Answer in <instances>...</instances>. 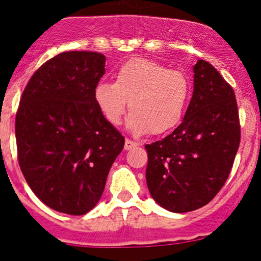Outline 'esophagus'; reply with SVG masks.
<instances>
[{
  "label": "esophagus",
  "mask_w": 261,
  "mask_h": 261,
  "mask_svg": "<svg viewBox=\"0 0 261 261\" xmlns=\"http://www.w3.org/2000/svg\"><path fill=\"white\" fill-rule=\"evenodd\" d=\"M135 146H138V143H135V141H133V140H128V139H126V140H125V149H126V150H130V149L135 148Z\"/></svg>",
  "instance_id": "esophagus-1"
}]
</instances>
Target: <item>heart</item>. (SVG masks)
I'll return each mask as SVG.
<instances>
[{"label":"heart","mask_w":261,"mask_h":261,"mask_svg":"<svg viewBox=\"0 0 261 261\" xmlns=\"http://www.w3.org/2000/svg\"><path fill=\"white\" fill-rule=\"evenodd\" d=\"M190 98L186 75L145 58H134L118 67L115 83L100 82L94 100L108 122L120 125L126 108V127L136 136L162 135L181 122Z\"/></svg>","instance_id":"obj_1"}]
</instances>
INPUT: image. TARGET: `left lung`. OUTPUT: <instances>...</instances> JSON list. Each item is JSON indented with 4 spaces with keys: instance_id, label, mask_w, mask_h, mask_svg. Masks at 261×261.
Instances as JSON below:
<instances>
[{
    "instance_id": "1",
    "label": "left lung",
    "mask_w": 261,
    "mask_h": 261,
    "mask_svg": "<svg viewBox=\"0 0 261 261\" xmlns=\"http://www.w3.org/2000/svg\"><path fill=\"white\" fill-rule=\"evenodd\" d=\"M192 71L194 92L181 125L145 145L149 192L173 213L201 208L218 194L241 136L233 89L206 61L199 60Z\"/></svg>"
}]
</instances>
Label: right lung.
I'll list each match as a JSON object with an SVG mask.
<instances>
[{"mask_svg":"<svg viewBox=\"0 0 261 261\" xmlns=\"http://www.w3.org/2000/svg\"><path fill=\"white\" fill-rule=\"evenodd\" d=\"M105 65L102 53H60L34 72L20 99V168L38 199L61 213L83 216L97 205L125 144L95 105Z\"/></svg>","mask_w":261,"mask_h":261,"instance_id":"obj_1","label":"right lung"}]
</instances>
